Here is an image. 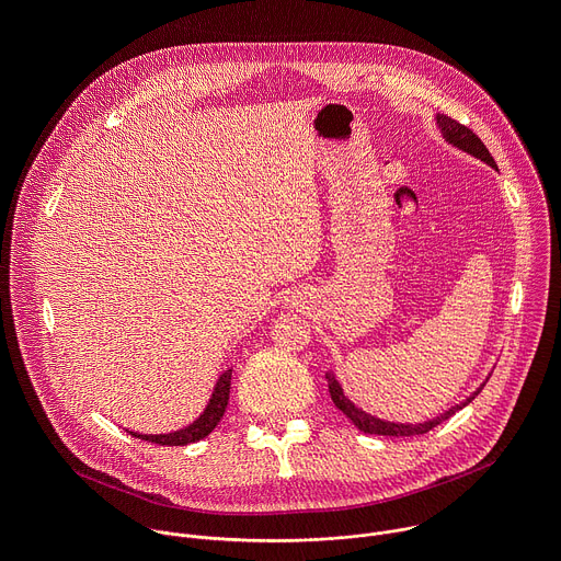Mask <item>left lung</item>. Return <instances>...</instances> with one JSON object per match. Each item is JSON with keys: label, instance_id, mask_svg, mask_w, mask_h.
Masks as SVG:
<instances>
[{"label": "left lung", "instance_id": "8db88e82", "mask_svg": "<svg viewBox=\"0 0 561 561\" xmlns=\"http://www.w3.org/2000/svg\"><path fill=\"white\" fill-rule=\"evenodd\" d=\"M435 122H437V128H439V133H442V137H444L446 144H450L453 148H457V150H461V152H466V154L479 159V162H484V164H489L491 169L497 171V164H495V159L491 157L489 148L482 144V139H479L472 130H468L466 126H461L459 122H455V119H450L448 115H442V113L435 115ZM327 379H329V392H331L333 404L355 424L357 431H362V433H366V435H392V437H411V435H424V433H428L431 428H435L437 424L446 422L450 415H455L457 411H461L463 407H468V404L472 402V399H474V394H477L479 390H482L484 383L489 381V377H486L482 383H479L477 390H472V392L463 399L461 404H455V407H450L448 411H444V413H439V415H435V417H431V420H426V422H394V420L377 417V415L364 411L362 407H357V404L353 402V399H348V394L344 392V388H342V383H340V379L335 377L333 370L327 373Z\"/></svg>", "mask_w": 561, "mask_h": 561}]
</instances>
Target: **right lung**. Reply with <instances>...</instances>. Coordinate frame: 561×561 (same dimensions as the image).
<instances>
[{
  "instance_id": "right-lung-1",
  "label": "right lung",
  "mask_w": 561,
  "mask_h": 561,
  "mask_svg": "<svg viewBox=\"0 0 561 561\" xmlns=\"http://www.w3.org/2000/svg\"><path fill=\"white\" fill-rule=\"evenodd\" d=\"M230 377H232V368L224 370L217 377L204 411L191 424H186L178 431H169V433H137V431H128V428L126 431L137 439H146V442L162 444V446H186V444H193V442H199V439L208 437L226 413L228 394H230Z\"/></svg>"
}]
</instances>
